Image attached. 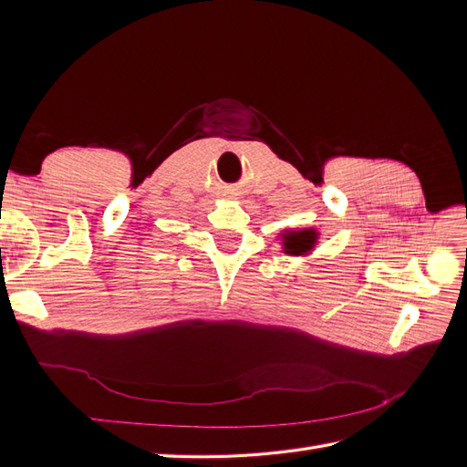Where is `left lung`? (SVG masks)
<instances>
[{
    "label": "left lung",
    "instance_id": "obj_1",
    "mask_svg": "<svg viewBox=\"0 0 467 467\" xmlns=\"http://www.w3.org/2000/svg\"><path fill=\"white\" fill-rule=\"evenodd\" d=\"M317 234L314 230H302V232H290L285 235V249L286 253H292V255H304L306 251H309L316 244Z\"/></svg>",
    "mask_w": 467,
    "mask_h": 467
}]
</instances>
